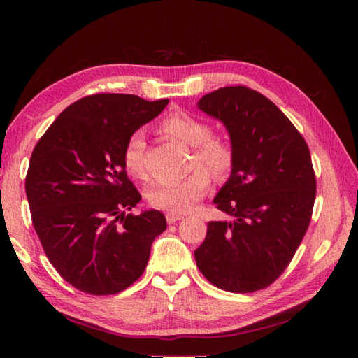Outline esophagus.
<instances>
[{"label": "esophagus", "mask_w": 358, "mask_h": 358, "mask_svg": "<svg viewBox=\"0 0 358 358\" xmlns=\"http://www.w3.org/2000/svg\"><path fill=\"white\" fill-rule=\"evenodd\" d=\"M183 217H185L183 214H175V212H167V214H166V220H167V223H169V224L177 223L178 220H181Z\"/></svg>", "instance_id": "34e87169"}]
</instances>
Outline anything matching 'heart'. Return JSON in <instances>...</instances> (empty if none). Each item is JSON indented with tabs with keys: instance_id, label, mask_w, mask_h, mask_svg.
I'll use <instances>...</instances> for the list:
<instances>
[{
	"instance_id": "1",
	"label": "heart",
	"mask_w": 358,
	"mask_h": 358,
	"mask_svg": "<svg viewBox=\"0 0 358 358\" xmlns=\"http://www.w3.org/2000/svg\"><path fill=\"white\" fill-rule=\"evenodd\" d=\"M159 129L194 148L192 167L195 169L186 178L172 183H157L148 191L152 206L180 214L191 209L209 191L212 178H226L234 169L235 148L231 140L212 135V127L200 118L185 112L167 115ZM124 169L135 178L146 175V138L141 132L129 136L123 149Z\"/></svg>"
}]
</instances>
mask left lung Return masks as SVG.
Listing matches in <instances>:
<instances>
[{
    "label": "left lung",
    "instance_id": "obj_1",
    "mask_svg": "<svg viewBox=\"0 0 358 358\" xmlns=\"http://www.w3.org/2000/svg\"><path fill=\"white\" fill-rule=\"evenodd\" d=\"M199 108L227 127L235 164L214 199L234 220L208 223L196 266L223 291H260L285 272L309 227L317 189L309 148L291 120L250 87H220Z\"/></svg>",
    "mask_w": 358,
    "mask_h": 358
}]
</instances>
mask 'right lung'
<instances>
[{"instance_id":"1","label":"right lung","mask_w":358,"mask_h":358,"mask_svg":"<svg viewBox=\"0 0 358 358\" xmlns=\"http://www.w3.org/2000/svg\"><path fill=\"white\" fill-rule=\"evenodd\" d=\"M167 103L87 95L59 113L32 152L26 195L35 232L53 268L81 292L112 295L134 285L166 229L159 210L126 214L141 195L127 178L123 149Z\"/></svg>"}]
</instances>
